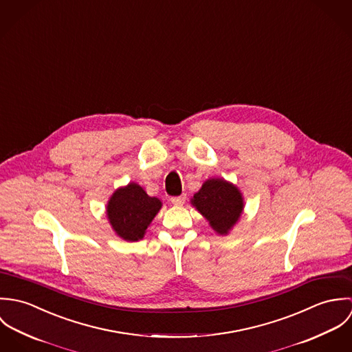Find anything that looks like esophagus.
Wrapping results in <instances>:
<instances>
[{
  "label": "esophagus",
  "instance_id": "34e87169",
  "mask_svg": "<svg viewBox=\"0 0 352 352\" xmlns=\"http://www.w3.org/2000/svg\"><path fill=\"white\" fill-rule=\"evenodd\" d=\"M170 201H172V204H175V206H182V204L186 201V194H183V195H180V197H175V198L170 199Z\"/></svg>",
  "mask_w": 352,
  "mask_h": 352
}]
</instances>
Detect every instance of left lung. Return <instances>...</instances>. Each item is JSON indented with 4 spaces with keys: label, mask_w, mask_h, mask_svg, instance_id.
<instances>
[{
    "label": "left lung",
    "mask_w": 352,
    "mask_h": 352,
    "mask_svg": "<svg viewBox=\"0 0 352 352\" xmlns=\"http://www.w3.org/2000/svg\"><path fill=\"white\" fill-rule=\"evenodd\" d=\"M191 204L219 236H228L244 212L240 188L223 177H210L191 198Z\"/></svg>",
    "instance_id": "1"
}]
</instances>
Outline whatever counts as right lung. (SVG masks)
Wrapping results in <instances>:
<instances>
[{
    "label": "right lung",
    "mask_w": 352,
    "mask_h": 352,
    "mask_svg": "<svg viewBox=\"0 0 352 352\" xmlns=\"http://www.w3.org/2000/svg\"><path fill=\"white\" fill-rule=\"evenodd\" d=\"M162 207V201L149 197L135 182L119 187L105 206L108 222L118 237L134 243L145 237L146 229Z\"/></svg>",
    "instance_id": "1"
}]
</instances>
